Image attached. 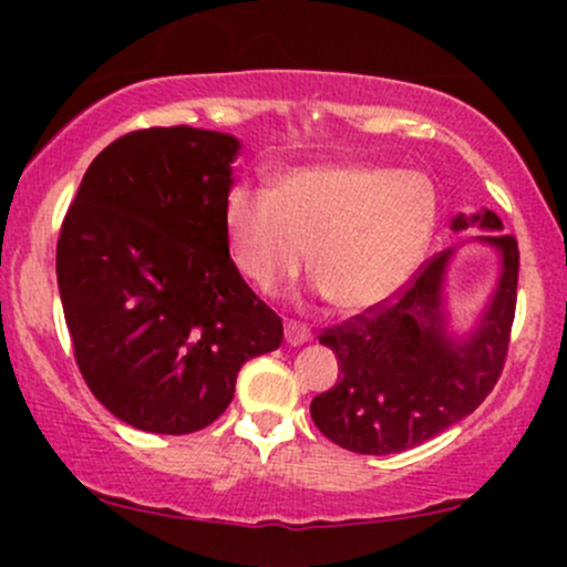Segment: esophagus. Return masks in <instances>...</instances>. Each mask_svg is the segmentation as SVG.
<instances>
[{"mask_svg": "<svg viewBox=\"0 0 567 567\" xmlns=\"http://www.w3.org/2000/svg\"><path fill=\"white\" fill-rule=\"evenodd\" d=\"M285 338H288L290 347H303L311 341V330L301 322H288L285 324Z\"/></svg>", "mask_w": 567, "mask_h": 567, "instance_id": "34e87169", "label": "esophagus"}]
</instances>
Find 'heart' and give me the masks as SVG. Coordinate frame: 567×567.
<instances>
[{
	"mask_svg": "<svg viewBox=\"0 0 567 567\" xmlns=\"http://www.w3.org/2000/svg\"><path fill=\"white\" fill-rule=\"evenodd\" d=\"M434 224L437 192L426 175L365 162L296 167L269 192L237 184L224 202L229 252L256 288H279L309 258L324 296L349 315L408 282Z\"/></svg>",
	"mask_w": 567,
	"mask_h": 567,
	"instance_id": "heart-1",
	"label": "heart"
}]
</instances>
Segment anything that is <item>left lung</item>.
Instances as JSON below:
<instances>
[{"instance_id":"obj_1","label":"left lung","mask_w":567,"mask_h":567,"mask_svg":"<svg viewBox=\"0 0 567 567\" xmlns=\"http://www.w3.org/2000/svg\"><path fill=\"white\" fill-rule=\"evenodd\" d=\"M477 226L472 243L498 256V279L466 333L451 324L447 271L458 247L432 258L396 301L328 328L320 343L336 351V386L311 400V421L328 440L365 455L402 453L474 413L496 386L517 303L519 250L493 210L453 218Z\"/></svg>"}]
</instances>
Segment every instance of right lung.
<instances>
[{"label": "right lung", "mask_w": 567, "mask_h": 567, "mask_svg": "<svg viewBox=\"0 0 567 567\" xmlns=\"http://www.w3.org/2000/svg\"><path fill=\"white\" fill-rule=\"evenodd\" d=\"M243 152L229 133L148 127L84 173L58 239V290L90 392L154 434L205 429L282 320L229 256L224 202Z\"/></svg>", "instance_id": "right-lung-1"}]
</instances>
